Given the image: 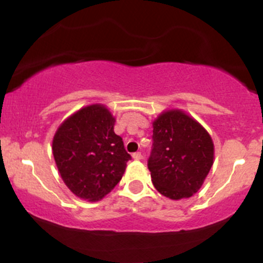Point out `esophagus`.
Listing matches in <instances>:
<instances>
[{
    "label": "esophagus",
    "instance_id": "obj_1",
    "mask_svg": "<svg viewBox=\"0 0 263 263\" xmlns=\"http://www.w3.org/2000/svg\"><path fill=\"white\" fill-rule=\"evenodd\" d=\"M132 158L136 159V161H141V159H142V155H141L140 152L134 153V156H132Z\"/></svg>",
    "mask_w": 263,
    "mask_h": 263
}]
</instances>
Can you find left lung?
I'll use <instances>...</instances> for the list:
<instances>
[{"label":"left lung","mask_w":263,"mask_h":263,"mask_svg":"<svg viewBox=\"0 0 263 263\" xmlns=\"http://www.w3.org/2000/svg\"><path fill=\"white\" fill-rule=\"evenodd\" d=\"M153 126L148 170L155 188L172 200L190 198L203 185L214 163L209 132L185 111L168 108Z\"/></svg>","instance_id":"left-lung-1"}]
</instances>
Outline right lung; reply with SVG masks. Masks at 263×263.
Listing matches in <instances>:
<instances>
[{
  "mask_svg": "<svg viewBox=\"0 0 263 263\" xmlns=\"http://www.w3.org/2000/svg\"><path fill=\"white\" fill-rule=\"evenodd\" d=\"M116 119L102 104L81 107L60 123L53 137L54 161L78 198L101 200L121 180L131 159L114 132Z\"/></svg>",
  "mask_w": 263,
  "mask_h": 263,
  "instance_id": "1",
  "label": "right lung"
}]
</instances>
